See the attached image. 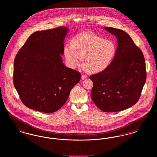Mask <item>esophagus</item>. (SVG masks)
Segmentation results:
<instances>
[{
	"label": "esophagus",
	"instance_id": "obj_1",
	"mask_svg": "<svg viewBox=\"0 0 157 157\" xmlns=\"http://www.w3.org/2000/svg\"><path fill=\"white\" fill-rule=\"evenodd\" d=\"M86 78H87V76H86V75H82V76H81L82 79H86Z\"/></svg>",
	"mask_w": 157,
	"mask_h": 157
}]
</instances>
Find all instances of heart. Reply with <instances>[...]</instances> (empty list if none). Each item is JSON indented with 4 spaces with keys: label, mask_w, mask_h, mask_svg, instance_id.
Here are the masks:
<instances>
[{
    "label": "heart",
    "mask_w": 157,
    "mask_h": 157,
    "mask_svg": "<svg viewBox=\"0 0 157 157\" xmlns=\"http://www.w3.org/2000/svg\"><path fill=\"white\" fill-rule=\"evenodd\" d=\"M118 51L112 40L105 39L92 32L77 35L65 46L63 54L68 66L75 68L82 59L83 69L90 74H99L110 67Z\"/></svg>",
    "instance_id": "heart-1"
}]
</instances>
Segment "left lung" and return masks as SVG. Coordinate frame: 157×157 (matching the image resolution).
Listing matches in <instances>:
<instances>
[{
	"instance_id": "8db88e82",
	"label": "left lung",
	"mask_w": 157,
	"mask_h": 157,
	"mask_svg": "<svg viewBox=\"0 0 157 157\" xmlns=\"http://www.w3.org/2000/svg\"><path fill=\"white\" fill-rule=\"evenodd\" d=\"M104 28L117 37L118 51L110 67L90 76L94 83L90 97L101 111L118 112L139 100L146 81L145 62L141 51L127 32Z\"/></svg>"
}]
</instances>
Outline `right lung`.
Masks as SVG:
<instances>
[{"label":"right lung","mask_w":157,"mask_h":157,"mask_svg":"<svg viewBox=\"0 0 157 157\" xmlns=\"http://www.w3.org/2000/svg\"><path fill=\"white\" fill-rule=\"evenodd\" d=\"M66 26L32 34L16 55L13 83L23 104L45 113L59 109L66 102L81 74L65 66Z\"/></svg>","instance_id":"1"}]
</instances>
